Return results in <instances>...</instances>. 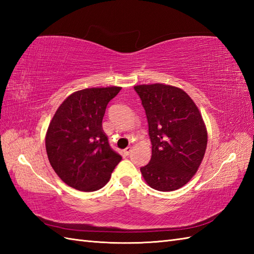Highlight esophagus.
<instances>
[{"instance_id":"obj_1","label":"esophagus","mask_w":254,"mask_h":254,"mask_svg":"<svg viewBox=\"0 0 254 254\" xmlns=\"http://www.w3.org/2000/svg\"><path fill=\"white\" fill-rule=\"evenodd\" d=\"M131 152H132V147L128 146V147H127L126 149L123 150V154H124V156H128V155L131 154Z\"/></svg>"}]
</instances>
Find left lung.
Segmentation results:
<instances>
[{
  "label": "left lung",
  "instance_id": "1",
  "mask_svg": "<svg viewBox=\"0 0 254 254\" xmlns=\"http://www.w3.org/2000/svg\"><path fill=\"white\" fill-rule=\"evenodd\" d=\"M146 112L152 158L141 168L147 185L168 192L196 174L207 146V130L191 97L165 84L134 86Z\"/></svg>",
  "mask_w": 254,
  "mask_h": 254
}]
</instances>
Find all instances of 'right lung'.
<instances>
[{"label":"right lung","mask_w":254,"mask_h":254,"mask_svg":"<svg viewBox=\"0 0 254 254\" xmlns=\"http://www.w3.org/2000/svg\"><path fill=\"white\" fill-rule=\"evenodd\" d=\"M121 87L77 90L58 108L46 134L50 165L59 178L78 191L105 187L122 157L113 150L102 130L108 102Z\"/></svg>","instance_id":"1"}]
</instances>
